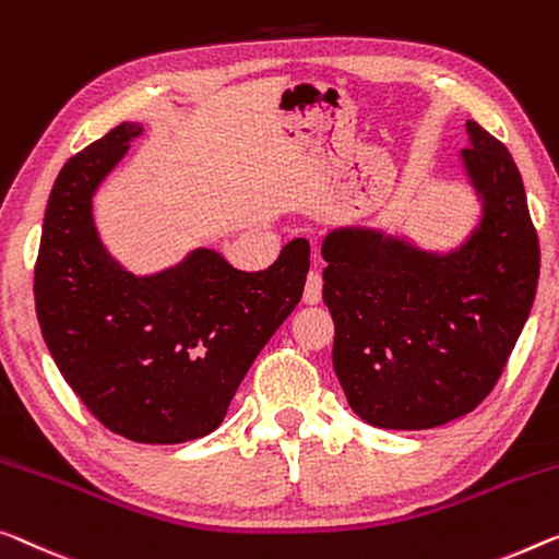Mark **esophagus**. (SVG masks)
I'll return each mask as SVG.
<instances>
[{
    "label": "esophagus",
    "mask_w": 559,
    "mask_h": 559,
    "mask_svg": "<svg viewBox=\"0 0 559 559\" xmlns=\"http://www.w3.org/2000/svg\"><path fill=\"white\" fill-rule=\"evenodd\" d=\"M321 290H323V278H321V273H319V271H311V273H308V278H306L304 301H306L308 306L319 304V301H321Z\"/></svg>",
    "instance_id": "esophagus-1"
}]
</instances>
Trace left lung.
Here are the masks:
<instances>
[{
    "label": "left lung",
    "instance_id": "8db88e82",
    "mask_svg": "<svg viewBox=\"0 0 559 559\" xmlns=\"http://www.w3.org/2000/svg\"><path fill=\"white\" fill-rule=\"evenodd\" d=\"M462 173L479 213L435 251L404 233L333 228L321 243L333 371L348 406L379 429H435L485 402L530 319L539 243L510 150L477 122Z\"/></svg>",
    "mask_w": 559,
    "mask_h": 559
}]
</instances>
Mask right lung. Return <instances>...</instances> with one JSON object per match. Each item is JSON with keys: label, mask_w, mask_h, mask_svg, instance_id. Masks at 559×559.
Returning <instances> with one entry per match:
<instances>
[{"label": "right lung", "mask_w": 559, "mask_h": 559, "mask_svg": "<svg viewBox=\"0 0 559 559\" xmlns=\"http://www.w3.org/2000/svg\"><path fill=\"white\" fill-rule=\"evenodd\" d=\"M143 135L120 122L64 163L47 200L35 269L45 344L82 404L143 444H180L221 427L255 356L304 296L306 238L265 271L193 248L155 273H130L99 238L93 200Z\"/></svg>", "instance_id": "1"}]
</instances>
